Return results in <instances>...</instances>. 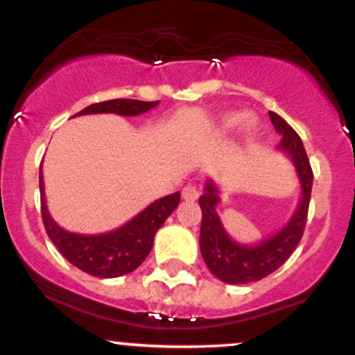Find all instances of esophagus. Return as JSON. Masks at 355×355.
<instances>
[{"instance_id": "1", "label": "esophagus", "mask_w": 355, "mask_h": 355, "mask_svg": "<svg viewBox=\"0 0 355 355\" xmlns=\"http://www.w3.org/2000/svg\"><path fill=\"white\" fill-rule=\"evenodd\" d=\"M182 197L185 200H196L199 197V189L196 185H187V187L182 190Z\"/></svg>"}]
</instances>
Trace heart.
Returning a JSON list of instances; mask_svg holds the SVG:
<instances>
[{
	"label": "heart",
	"mask_w": 355,
	"mask_h": 355,
	"mask_svg": "<svg viewBox=\"0 0 355 355\" xmlns=\"http://www.w3.org/2000/svg\"><path fill=\"white\" fill-rule=\"evenodd\" d=\"M238 122H240V132L246 137L253 136V134L259 130V125H260L259 117H257L255 114H252V112H246V114H241V115H236V114L223 115L218 128L221 132H230L231 129L236 128Z\"/></svg>",
	"instance_id": "heart-1"
}]
</instances>
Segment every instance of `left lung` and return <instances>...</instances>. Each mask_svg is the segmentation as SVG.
Returning <instances> with one entry per match:
<instances>
[{"instance_id": "8db88e82", "label": "left lung", "mask_w": 355, "mask_h": 355, "mask_svg": "<svg viewBox=\"0 0 355 355\" xmlns=\"http://www.w3.org/2000/svg\"><path fill=\"white\" fill-rule=\"evenodd\" d=\"M268 117H270L277 134L282 136L277 149L289 156L296 168L301 184V200L282 230L259 243L243 245L234 241L227 234L221 219H219L218 211H216V207L221 202L218 185L212 180L206 182L204 193L199 199L200 209H202L199 240L200 253H202V259L209 270L219 281L227 282V284H248V282L260 281L277 270L296 250L301 236H303L306 218H308L313 171L309 166L303 141L297 136L296 130L275 112H268Z\"/></svg>"}]
</instances>
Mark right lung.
<instances>
[{
	"mask_svg": "<svg viewBox=\"0 0 355 355\" xmlns=\"http://www.w3.org/2000/svg\"><path fill=\"white\" fill-rule=\"evenodd\" d=\"M158 103L159 102H141V100L130 98L107 100V102L88 105L76 115L117 114L125 115V117H136V115L155 109ZM39 187L42 221L46 226L47 236L69 263L89 275L102 279L121 277V275L136 270L151 252L156 231L163 226L168 216L180 202V192H175L149 204L136 218H132L117 230L98 234H80L66 231L51 218L46 204V192H44L42 165H40Z\"/></svg>",
	"mask_w": 355,
	"mask_h": 355,
	"instance_id": "right-lung-1",
	"label": "right lung"
}]
</instances>
